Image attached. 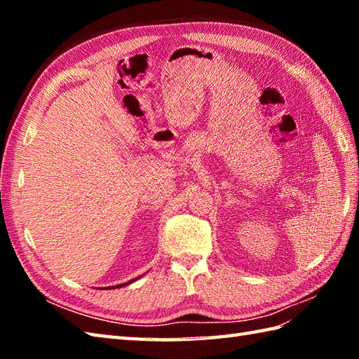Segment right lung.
<instances>
[{"instance_id": "obj_1", "label": "right lung", "mask_w": 359, "mask_h": 359, "mask_svg": "<svg viewBox=\"0 0 359 359\" xmlns=\"http://www.w3.org/2000/svg\"><path fill=\"white\" fill-rule=\"evenodd\" d=\"M135 279H133V280H129V282H126V284H120V285H116V287H109V288H120V287H125V285H128V284H131V282H134Z\"/></svg>"}]
</instances>
